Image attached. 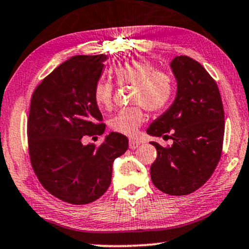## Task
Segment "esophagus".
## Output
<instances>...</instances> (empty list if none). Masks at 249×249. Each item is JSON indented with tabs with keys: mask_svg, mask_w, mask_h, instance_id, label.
I'll use <instances>...</instances> for the list:
<instances>
[{
	"mask_svg": "<svg viewBox=\"0 0 249 249\" xmlns=\"http://www.w3.org/2000/svg\"><path fill=\"white\" fill-rule=\"evenodd\" d=\"M128 145H130L131 149H137L140 145V142L138 140H134V139H131L130 142H128Z\"/></svg>",
	"mask_w": 249,
	"mask_h": 249,
	"instance_id": "1",
	"label": "esophagus"
}]
</instances>
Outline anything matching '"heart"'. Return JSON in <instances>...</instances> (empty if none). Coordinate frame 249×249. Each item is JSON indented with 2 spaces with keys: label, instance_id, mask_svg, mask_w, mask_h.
Listing matches in <instances>:
<instances>
[{
  "label": "heart",
  "instance_id": "heart-1",
  "mask_svg": "<svg viewBox=\"0 0 249 249\" xmlns=\"http://www.w3.org/2000/svg\"><path fill=\"white\" fill-rule=\"evenodd\" d=\"M116 82L121 85H134L132 104L141 105L148 111L158 112L170 104L174 92L173 77L145 60L124 62L114 69ZM93 97L100 108L112 106L114 86L107 79L100 78L95 83ZM144 122V114L140 106L119 110L109 121V126L117 133L133 137Z\"/></svg>",
  "mask_w": 249,
  "mask_h": 249
}]
</instances>
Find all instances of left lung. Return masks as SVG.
Wrapping results in <instances>:
<instances>
[{
	"label": "left lung",
	"instance_id": "8db88e82",
	"mask_svg": "<svg viewBox=\"0 0 249 249\" xmlns=\"http://www.w3.org/2000/svg\"><path fill=\"white\" fill-rule=\"evenodd\" d=\"M171 69L177 95L166 111L151 123L147 133L171 139L161 147L151 141L157 158L150 167L152 183L171 196L199 189L221 158L224 110L216 83L203 66L187 55L175 57Z\"/></svg>",
	"mask_w": 249,
	"mask_h": 249
}]
</instances>
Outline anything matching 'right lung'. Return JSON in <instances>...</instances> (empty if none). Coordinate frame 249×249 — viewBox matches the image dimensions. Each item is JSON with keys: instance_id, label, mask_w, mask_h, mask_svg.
Returning a JSON list of instances; mask_svg holds the SVG:
<instances>
[{"instance_id": "obj_1", "label": "right lung", "mask_w": 249, "mask_h": 249, "mask_svg": "<svg viewBox=\"0 0 249 249\" xmlns=\"http://www.w3.org/2000/svg\"><path fill=\"white\" fill-rule=\"evenodd\" d=\"M108 57L74 55L43 79L34 91L27 134L33 170L50 194L85 205L97 200L111 182L112 164L128 148L117 132L101 145H84V135L102 134L106 125L93 97Z\"/></svg>"}]
</instances>
